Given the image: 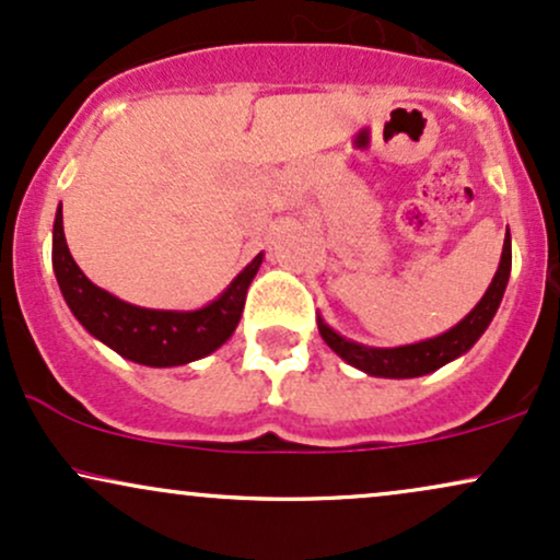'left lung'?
Returning a JSON list of instances; mask_svg holds the SVG:
<instances>
[{
    "label": "left lung",
    "instance_id": "obj_1",
    "mask_svg": "<svg viewBox=\"0 0 560 560\" xmlns=\"http://www.w3.org/2000/svg\"><path fill=\"white\" fill-rule=\"evenodd\" d=\"M508 276H511V234H505L500 266L492 276V284L487 287L485 298L474 305V311L468 313L464 320H458L453 329L440 334V337L400 347H369L361 342H352V339L337 334L320 316L318 331L320 337H324V342L329 345L345 363L355 365L358 371H363V374L369 376L416 378L423 374H432V371L442 369V365L455 361V358L466 355V352L477 345V339L487 331L494 313H498L500 300H503L508 287Z\"/></svg>",
    "mask_w": 560,
    "mask_h": 560
}]
</instances>
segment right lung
Returning <instances> with one entry per match:
<instances>
[{"instance_id":"add662e5","label":"right lung","mask_w":560,"mask_h":560,"mask_svg":"<svg viewBox=\"0 0 560 560\" xmlns=\"http://www.w3.org/2000/svg\"><path fill=\"white\" fill-rule=\"evenodd\" d=\"M262 262V253L244 266L231 284L213 302L197 311H155L115 298L75 266L62 231V205L57 208L52 229V268L70 313L79 324L124 355L126 361L171 369L210 355L234 334L244 311V298Z\"/></svg>"}]
</instances>
